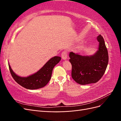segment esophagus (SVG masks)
Wrapping results in <instances>:
<instances>
[{
    "mask_svg": "<svg viewBox=\"0 0 121 121\" xmlns=\"http://www.w3.org/2000/svg\"><path fill=\"white\" fill-rule=\"evenodd\" d=\"M61 56L62 58H63V60H66L67 58V56H68L67 52H66V51H64V52H63L61 53Z\"/></svg>",
    "mask_w": 121,
    "mask_h": 121,
    "instance_id": "obj_1",
    "label": "esophagus"
}]
</instances>
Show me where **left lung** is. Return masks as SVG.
Instances as JSON below:
<instances>
[{
  "mask_svg": "<svg viewBox=\"0 0 121 121\" xmlns=\"http://www.w3.org/2000/svg\"><path fill=\"white\" fill-rule=\"evenodd\" d=\"M98 50L91 56H82L71 52L69 60L72 65V77L81 85L95 83L99 80L107 68L108 55L104 38L97 37Z\"/></svg>",
  "mask_w": 121,
  "mask_h": 121,
  "instance_id": "1",
  "label": "left lung"
}]
</instances>
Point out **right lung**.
Returning <instances> with one entry per match:
<instances>
[{
  "instance_id": "add662e5",
  "label": "right lung",
  "mask_w": 121,
  "mask_h": 121,
  "mask_svg": "<svg viewBox=\"0 0 121 121\" xmlns=\"http://www.w3.org/2000/svg\"><path fill=\"white\" fill-rule=\"evenodd\" d=\"M61 60L60 56H56L50 59L43 65V67L35 74L27 77H21L16 75L9 64V66L10 74L15 81L26 89L34 90L44 87L50 81L52 77L53 69Z\"/></svg>"
}]
</instances>
